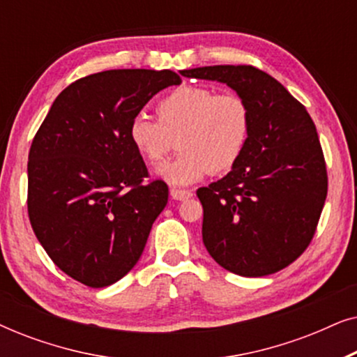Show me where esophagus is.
Wrapping results in <instances>:
<instances>
[{
    "instance_id": "obj_1",
    "label": "esophagus",
    "mask_w": 357,
    "mask_h": 357,
    "mask_svg": "<svg viewBox=\"0 0 357 357\" xmlns=\"http://www.w3.org/2000/svg\"><path fill=\"white\" fill-rule=\"evenodd\" d=\"M170 197L174 199H178V202H183V199H188L193 197V193L190 190H180V188H170Z\"/></svg>"
}]
</instances>
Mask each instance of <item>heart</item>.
<instances>
[{"instance_id":"1","label":"heart","mask_w":357,"mask_h":357,"mask_svg":"<svg viewBox=\"0 0 357 357\" xmlns=\"http://www.w3.org/2000/svg\"><path fill=\"white\" fill-rule=\"evenodd\" d=\"M155 114L158 120L135 115L128 138L146 162L158 164L178 136L180 154L158 172L174 187H187L208 172L231 170L250 139V105L236 92L218 94L211 87L183 84L159 99Z\"/></svg>"}]
</instances>
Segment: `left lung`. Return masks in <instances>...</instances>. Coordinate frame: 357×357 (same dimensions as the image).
I'll list each match as a JSON object with an SVG mask.
<instances>
[{"label":"left lung","instance_id":"8db88e82","mask_svg":"<svg viewBox=\"0 0 357 357\" xmlns=\"http://www.w3.org/2000/svg\"><path fill=\"white\" fill-rule=\"evenodd\" d=\"M182 75L226 82L252 110L241 160L197 192L204 247L214 261L241 276L289 266L310 245L328 192L314 120L281 82L250 65L203 66Z\"/></svg>","mask_w":357,"mask_h":357}]
</instances>
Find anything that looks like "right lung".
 Returning a JSON list of instances; mask_svg holds the SVG:
<instances>
[{"label":"right lung","instance_id":"add662e5","mask_svg":"<svg viewBox=\"0 0 357 357\" xmlns=\"http://www.w3.org/2000/svg\"><path fill=\"white\" fill-rule=\"evenodd\" d=\"M182 82L170 70H110L71 82L33 136L27 213L38 242L73 280L105 287L121 280L167 204L128 138L153 96Z\"/></svg>","mask_w":357,"mask_h":357}]
</instances>
